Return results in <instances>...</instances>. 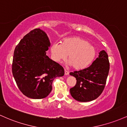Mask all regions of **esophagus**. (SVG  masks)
<instances>
[{"label": "esophagus", "instance_id": "esophagus-1", "mask_svg": "<svg viewBox=\"0 0 127 127\" xmlns=\"http://www.w3.org/2000/svg\"><path fill=\"white\" fill-rule=\"evenodd\" d=\"M64 74H65V75H68V74H69V72H68L67 70H64Z\"/></svg>", "mask_w": 127, "mask_h": 127}]
</instances>
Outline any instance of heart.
Instances as JSON below:
<instances>
[{"label":"heart","instance_id":"heart-1","mask_svg":"<svg viewBox=\"0 0 127 127\" xmlns=\"http://www.w3.org/2000/svg\"><path fill=\"white\" fill-rule=\"evenodd\" d=\"M52 59L59 63L66 59L68 64L76 70H82L88 67L96 55L94 46L88 40L79 37L65 39L60 44L54 43L51 48Z\"/></svg>","mask_w":127,"mask_h":127}]
</instances>
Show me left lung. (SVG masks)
Here are the masks:
<instances>
[{
    "mask_svg": "<svg viewBox=\"0 0 127 127\" xmlns=\"http://www.w3.org/2000/svg\"><path fill=\"white\" fill-rule=\"evenodd\" d=\"M109 68L108 55L103 50L88 67L70 73L76 79L75 87L70 89L73 98L79 101L87 102L98 97L105 87Z\"/></svg>",
    "mask_w": 127,
    "mask_h": 127,
    "instance_id": "1",
    "label": "left lung"
}]
</instances>
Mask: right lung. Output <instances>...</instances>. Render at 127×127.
Returning a JSON list of instances; mask_svg holds the SVG:
<instances>
[{
  "mask_svg": "<svg viewBox=\"0 0 127 127\" xmlns=\"http://www.w3.org/2000/svg\"><path fill=\"white\" fill-rule=\"evenodd\" d=\"M50 45L46 33L35 29L23 37L14 50L13 76L19 90L29 98L47 97L54 79L64 75L62 65L46 54Z\"/></svg>",
  "mask_w": 127,
  "mask_h": 127,
  "instance_id": "1",
  "label": "right lung"
}]
</instances>
